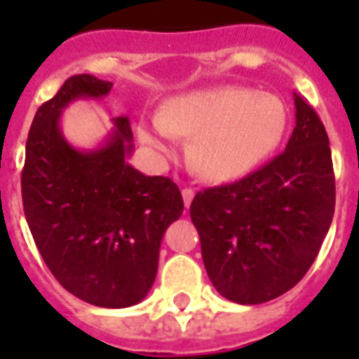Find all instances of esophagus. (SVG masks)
I'll return each mask as SVG.
<instances>
[{
    "instance_id": "esophagus-1",
    "label": "esophagus",
    "mask_w": 359,
    "mask_h": 359,
    "mask_svg": "<svg viewBox=\"0 0 359 359\" xmlns=\"http://www.w3.org/2000/svg\"><path fill=\"white\" fill-rule=\"evenodd\" d=\"M182 200H184V205L190 208V203L194 200V190L192 188H182Z\"/></svg>"
}]
</instances>
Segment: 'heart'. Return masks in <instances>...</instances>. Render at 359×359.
<instances>
[{
	"mask_svg": "<svg viewBox=\"0 0 359 359\" xmlns=\"http://www.w3.org/2000/svg\"><path fill=\"white\" fill-rule=\"evenodd\" d=\"M286 107L280 97L244 86H217L175 95L156 117L138 125V138L159 159L192 136L190 161L210 180H233L264 161L283 138Z\"/></svg>",
	"mask_w": 359,
	"mask_h": 359,
	"instance_id": "obj_1",
	"label": "heart"
}]
</instances>
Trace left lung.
<instances>
[{
    "label": "left lung",
    "instance_id": "1",
    "mask_svg": "<svg viewBox=\"0 0 359 359\" xmlns=\"http://www.w3.org/2000/svg\"><path fill=\"white\" fill-rule=\"evenodd\" d=\"M286 149L233 184L205 188L190 205L210 280L226 300L264 304L288 292L316 262L334 213V172L321 118L294 94Z\"/></svg>",
    "mask_w": 359,
    "mask_h": 359
}]
</instances>
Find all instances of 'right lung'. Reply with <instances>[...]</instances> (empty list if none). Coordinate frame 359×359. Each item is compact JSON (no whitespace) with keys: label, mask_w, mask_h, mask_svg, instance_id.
Masks as SVG:
<instances>
[{"label":"right lung","mask_w":359,"mask_h":359,"mask_svg":"<svg viewBox=\"0 0 359 359\" xmlns=\"http://www.w3.org/2000/svg\"><path fill=\"white\" fill-rule=\"evenodd\" d=\"M111 82L71 76L30 126L20 177L25 217L59 285L100 308H128L154 285L167 226L182 215L179 187L126 163L133 154L128 117L113 118L100 148H73L61 113L76 100H102Z\"/></svg>","instance_id":"1"}]
</instances>
